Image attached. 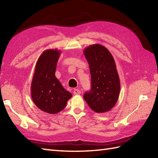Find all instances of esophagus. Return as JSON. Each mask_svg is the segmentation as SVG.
Instances as JSON below:
<instances>
[{"label":"esophagus","instance_id":"34e87169","mask_svg":"<svg viewBox=\"0 0 158 158\" xmlns=\"http://www.w3.org/2000/svg\"><path fill=\"white\" fill-rule=\"evenodd\" d=\"M73 93H74V94H75V95H79V94H81V91H80L79 89H74Z\"/></svg>","mask_w":158,"mask_h":158}]
</instances>
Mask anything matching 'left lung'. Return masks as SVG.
Masks as SVG:
<instances>
[{
    "label": "left lung",
    "instance_id": "1",
    "mask_svg": "<svg viewBox=\"0 0 158 158\" xmlns=\"http://www.w3.org/2000/svg\"><path fill=\"white\" fill-rule=\"evenodd\" d=\"M83 53L89 64L92 85L83 98L94 111H109L117 103L120 92L115 60L109 50L100 44L87 47Z\"/></svg>",
    "mask_w": 158,
    "mask_h": 158
}]
</instances>
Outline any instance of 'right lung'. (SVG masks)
<instances>
[{
  "mask_svg": "<svg viewBox=\"0 0 158 158\" xmlns=\"http://www.w3.org/2000/svg\"><path fill=\"white\" fill-rule=\"evenodd\" d=\"M60 54L61 51L56 49L43 52L36 62L31 83L33 102L39 109L50 114L61 111L72 97L55 75Z\"/></svg>",
  "mask_w": 158,
  "mask_h": 158,
  "instance_id": "right-lung-1",
  "label": "right lung"
}]
</instances>
